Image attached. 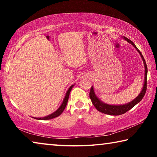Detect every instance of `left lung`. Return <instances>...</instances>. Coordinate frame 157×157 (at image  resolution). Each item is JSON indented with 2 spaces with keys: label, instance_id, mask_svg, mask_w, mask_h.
<instances>
[{
  "label": "left lung",
  "instance_id": "left-lung-1",
  "mask_svg": "<svg viewBox=\"0 0 157 157\" xmlns=\"http://www.w3.org/2000/svg\"><path fill=\"white\" fill-rule=\"evenodd\" d=\"M123 38L124 39V40L127 41V42H129V44H131L132 46H134V47L136 49L137 51L139 52L140 56H141V58L143 61V63H144L145 69L144 84H143V87L142 89L141 92L140 93V94L138 95L134 100H133L132 102L127 103V104H124L122 105H111L106 104L105 102H102L100 99H98V98L96 96V95L95 94L94 87L91 86V90H90V93H89V96H90V98H91L93 105H94V107L97 109L98 111H99L103 113L108 114V115L118 116V115H121V114L126 113L127 111H128L129 110L131 109L132 107H134L135 105L138 104V103H139L140 101L143 99L145 94L146 90H147V64H146L145 63V61L144 59V57H143L141 52H140V50L137 48V47L135 46V44L133 43L131 40H129L128 38H127L125 36H123Z\"/></svg>",
  "mask_w": 157,
  "mask_h": 157
}]
</instances>
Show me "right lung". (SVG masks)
<instances>
[{"mask_svg":"<svg viewBox=\"0 0 157 157\" xmlns=\"http://www.w3.org/2000/svg\"><path fill=\"white\" fill-rule=\"evenodd\" d=\"M73 86H74V85H72V86H71L70 88L68 89L67 92H66V94L65 95L64 99H63V102L62 103V105H61V106L59 107V109H58L56 111H55L54 113L50 114V115H48V116L43 117V118H34L37 119V120L46 121V120H50V119L56 118V117L61 115V114H62V113L63 111V110H64V109L66 108V105H67L69 95H70V92L71 91V89H72V88L73 87Z\"/></svg>","mask_w":157,"mask_h":157,"instance_id":"add662e5","label":"right lung"}]
</instances>
